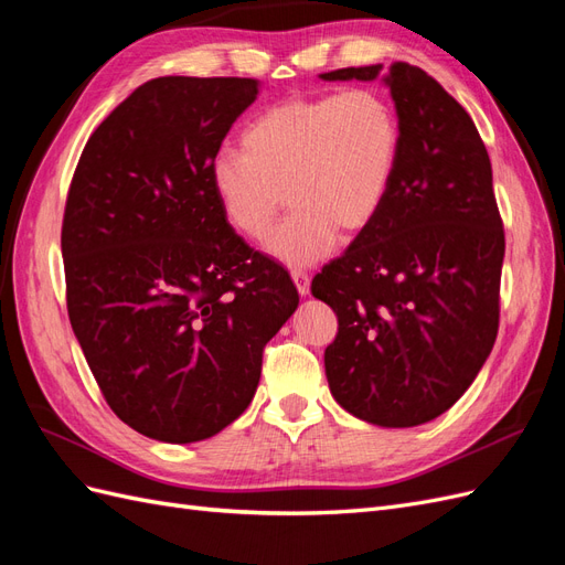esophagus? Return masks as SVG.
<instances>
[{
    "instance_id": "esophagus-1",
    "label": "esophagus",
    "mask_w": 565,
    "mask_h": 565,
    "mask_svg": "<svg viewBox=\"0 0 565 565\" xmlns=\"http://www.w3.org/2000/svg\"><path fill=\"white\" fill-rule=\"evenodd\" d=\"M292 280H295V285H297V292H299L301 297H309V292H311V276H309V273L292 270Z\"/></svg>"
}]
</instances>
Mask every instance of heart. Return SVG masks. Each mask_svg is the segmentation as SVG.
I'll return each mask as SVG.
<instances>
[{
  "instance_id": "obj_1",
  "label": "heart",
  "mask_w": 565,
  "mask_h": 565,
  "mask_svg": "<svg viewBox=\"0 0 565 565\" xmlns=\"http://www.w3.org/2000/svg\"><path fill=\"white\" fill-rule=\"evenodd\" d=\"M401 143V119L380 92L297 96L252 119L243 152H218L212 191L249 241L270 231L287 195L295 210L266 252L289 268H309L334 252L339 228L361 233L380 216Z\"/></svg>"
}]
</instances>
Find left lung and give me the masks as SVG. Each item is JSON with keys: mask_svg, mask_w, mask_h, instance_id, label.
Returning a JSON list of instances; mask_svg holds the SVG:
<instances>
[{"mask_svg": "<svg viewBox=\"0 0 565 565\" xmlns=\"http://www.w3.org/2000/svg\"><path fill=\"white\" fill-rule=\"evenodd\" d=\"M341 67L324 82L382 77L401 119V160L380 216L313 278L337 313L324 349L334 401L353 417L407 429L465 393L500 322L504 231L492 167L469 113L422 67Z\"/></svg>", "mask_w": 565, "mask_h": 565, "instance_id": "1", "label": "left lung"}]
</instances>
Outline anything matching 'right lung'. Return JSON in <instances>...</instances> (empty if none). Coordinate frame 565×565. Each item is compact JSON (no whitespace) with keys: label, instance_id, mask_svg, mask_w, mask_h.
<instances>
[{"label":"right lung","instance_id":"add662e5","mask_svg":"<svg viewBox=\"0 0 565 565\" xmlns=\"http://www.w3.org/2000/svg\"><path fill=\"white\" fill-rule=\"evenodd\" d=\"M259 89L249 77L141 84L89 136L67 193L73 332L113 413L162 443L241 417L264 347L299 306L289 273L245 245L210 181Z\"/></svg>","mask_w":565,"mask_h":565}]
</instances>
